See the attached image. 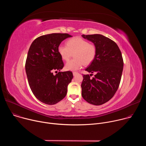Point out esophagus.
<instances>
[{"mask_svg": "<svg viewBox=\"0 0 146 146\" xmlns=\"http://www.w3.org/2000/svg\"><path fill=\"white\" fill-rule=\"evenodd\" d=\"M78 74V72H73V76H76L77 74Z\"/></svg>", "mask_w": 146, "mask_h": 146, "instance_id": "obj_1", "label": "esophagus"}]
</instances>
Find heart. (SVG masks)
<instances>
[{"label": "heart", "mask_w": 146, "mask_h": 146, "mask_svg": "<svg viewBox=\"0 0 146 146\" xmlns=\"http://www.w3.org/2000/svg\"><path fill=\"white\" fill-rule=\"evenodd\" d=\"M96 47L79 37H73L67 41L66 46L60 45L58 52L64 60H68L73 54L74 59L68 61L65 68L68 71H76L84 65L91 64L96 55Z\"/></svg>", "instance_id": "heart-1"}]
</instances>
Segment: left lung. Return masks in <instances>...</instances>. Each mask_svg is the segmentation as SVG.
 Segmentation results:
<instances>
[{"label":"left lung","instance_id":"1","mask_svg":"<svg viewBox=\"0 0 146 146\" xmlns=\"http://www.w3.org/2000/svg\"><path fill=\"white\" fill-rule=\"evenodd\" d=\"M94 43L97 51L95 59L86 68L92 74L83 75L81 95L87 102L101 105L111 99L117 91L123 70L121 51L114 41L100 34L81 35Z\"/></svg>","mask_w":146,"mask_h":146}]
</instances>
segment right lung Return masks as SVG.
<instances>
[{"mask_svg": "<svg viewBox=\"0 0 146 146\" xmlns=\"http://www.w3.org/2000/svg\"><path fill=\"white\" fill-rule=\"evenodd\" d=\"M71 37L68 33L41 36L33 41L29 49L25 63L29 85L35 97L47 105H55L65 97L73 77L70 71L55 75L52 73L63 68L58 48L62 41Z\"/></svg>", "mask_w": 146, "mask_h": 146, "instance_id": "1", "label": "right lung"}]
</instances>
